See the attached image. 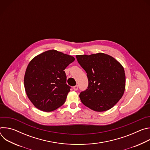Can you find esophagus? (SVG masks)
<instances>
[{"label": "esophagus", "instance_id": "1", "mask_svg": "<svg viewBox=\"0 0 150 150\" xmlns=\"http://www.w3.org/2000/svg\"><path fill=\"white\" fill-rule=\"evenodd\" d=\"M78 85H75V86H74V90L75 91H76V90H78Z\"/></svg>", "mask_w": 150, "mask_h": 150}]
</instances>
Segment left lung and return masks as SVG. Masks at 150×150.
Returning <instances> with one entry per match:
<instances>
[{
    "label": "left lung",
    "instance_id": "1",
    "mask_svg": "<svg viewBox=\"0 0 150 150\" xmlns=\"http://www.w3.org/2000/svg\"><path fill=\"white\" fill-rule=\"evenodd\" d=\"M76 57L88 80L87 88L79 94L82 103L96 112L112 108L125 91L123 67L115 58L103 53L76 55Z\"/></svg>",
    "mask_w": 150,
    "mask_h": 150
}]
</instances>
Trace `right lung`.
I'll return each mask as SVG.
<instances>
[{
  "mask_svg": "<svg viewBox=\"0 0 150 150\" xmlns=\"http://www.w3.org/2000/svg\"><path fill=\"white\" fill-rule=\"evenodd\" d=\"M74 60L73 56L50 50L30 61L24 76V87L36 108L52 112L65 102L71 87L67 83L64 70Z\"/></svg>",
  "mask_w": 150,
  "mask_h": 150,
  "instance_id": "right-lung-1",
  "label": "right lung"
}]
</instances>
